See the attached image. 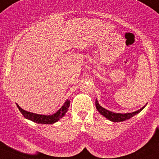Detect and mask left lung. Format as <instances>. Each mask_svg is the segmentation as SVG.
<instances>
[{
	"mask_svg": "<svg viewBox=\"0 0 159 159\" xmlns=\"http://www.w3.org/2000/svg\"><path fill=\"white\" fill-rule=\"evenodd\" d=\"M145 106H144L143 107H142L140 109H139V110L134 111V112L124 113V114H121V113L112 112V111L104 109L103 107H102V106L99 105L97 99H96V107H97V109L98 110L99 112L100 113L101 115H102L105 118H107V119L110 120V121L113 122H121L125 121V120L130 119V118H132L133 116L138 114L139 112H140V111L144 109Z\"/></svg>",
	"mask_w": 159,
	"mask_h": 159,
	"instance_id": "1",
	"label": "left lung"
}]
</instances>
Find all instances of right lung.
I'll return each instance as SVG.
<instances>
[{
  "mask_svg": "<svg viewBox=\"0 0 159 159\" xmlns=\"http://www.w3.org/2000/svg\"><path fill=\"white\" fill-rule=\"evenodd\" d=\"M17 107H18L19 110L22 113V116L25 117L27 119L31 120V121L35 122L38 124H45V125H50V124H54L55 122L58 121L61 118H62L67 112L68 109H69V106H70V101L69 99L66 101L64 105L59 109L58 111L53 115H50V116H44V115H39L36 114V113L30 112V111H27L24 109H22L18 104L16 103Z\"/></svg>",
  "mask_w": 159,
  "mask_h": 159,
  "instance_id": "add662e5",
  "label": "right lung"
}]
</instances>
